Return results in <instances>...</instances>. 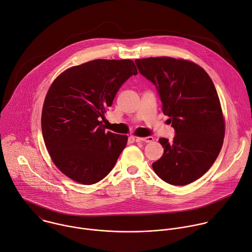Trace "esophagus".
Returning a JSON list of instances; mask_svg holds the SVG:
<instances>
[{
  "instance_id": "obj_1",
  "label": "esophagus",
  "mask_w": 252,
  "mask_h": 252,
  "mask_svg": "<svg viewBox=\"0 0 252 252\" xmlns=\"http://www.w3.org/2000/svg\"><path fill=\"white\" fill-rule=\"evenodd\" d=\"M135 139H136V141H144V142H151V141H153V137L152 136H146V137L136 136Z\"/></svg>"
}]
</instances>
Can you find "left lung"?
I'll use <instances>...</instances> for the list:
<instances>
[{
  "instance_id": "1",
  "label": "left lung",
  "mask_w": 252,
  "mask_h": 252,
  "mask_svg": "<svg viewBox=\"0 0 252 252\" xmlns=\"http://www.w3.org/2000/svg\"><path fill=\"white\" fill-rule=\"evenodd\" d=\"M135 64L156 86L163 114L176 131L172 141L159 139L164 152L152 168L166 183L190 184L211 168L223 143L225 123L214 83L186 59L148 57Z\"/></svg>"
}]
</instances>
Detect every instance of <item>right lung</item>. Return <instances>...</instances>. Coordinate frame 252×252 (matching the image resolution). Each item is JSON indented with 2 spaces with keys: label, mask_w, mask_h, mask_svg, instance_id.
<instances>
[{
  "label": "right lung",
  "mask_w": 252,
  "mask_h": 252,
  "mask_svg": "<svg viewBox=\"0 0 252 252\" xmlns=\"http://www.w3.org/2000/svg\"><path fill=\"white\" fill-rule=\"evenodd\" d=\"M136 74L130 59H95L66 69L52 82L41 129L51 160L64 175L92 185L111 172L127 136L106 132L100 119L123 84Z\"/></svg>",
  "instance_id": "right-lung-1"
}]
</instances>
